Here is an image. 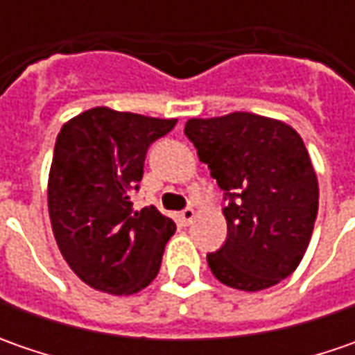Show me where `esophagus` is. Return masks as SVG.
<instances>
[{
	"instance_id": "1",
	"label": "esophagus",
	"mask_w": 355,
	"mask_h": 355,
	"mask_svg": "<svg viewBox=\"0 0 355 355\" xmlns=\"http://www.w3.org/2000/svg\"><path fill=\"white\" fill-rule=\"evenodd\" d=\"M196 219V209H191V207H185L184 211L178 213V221H180V225L187 227L191 221Z\"/></svg>"
}]
</instances>
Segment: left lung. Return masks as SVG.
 I'll use <instances>...</instances> for the list:
<instances>
[{"mask_svg":"<svg viewBox=\"0 0 355 355\" xmlns=\"http://www.w3.org/2000/svg\"><path fill=\"white\" fill-rule=\"evenodd\" d=\"M184 132L227 201L225 243L207 254L215 279L257 293L291 277L318 213V180L298 132L251 112L191 118Z\"/></svg>","mask_w":355,"mask_h":355,"instance_id":"8db88e82","label":"left lung"}]
</instances>
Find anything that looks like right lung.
Returning a JSON list of instances; mask_svg holds the SVG:
<instances>
[{
	"label": "right lung",
	"mask_w": 355,
	"mask_h": 355,
	"mask_svg": "<svg viewBox=\"0 0 355 355\" xmlns=\"http://www.w3.org/2000/svg\"><path fill=\"white\" fill-rule=\"evenodd\" d=\"M162 120L90 108L59 132L49 173V215L75 275L108 294H134L156 279L175 223L154 205L132 209L148 148L173 130Z\"/></svg>",
	"instance_id": "1"
}]
</instances>
